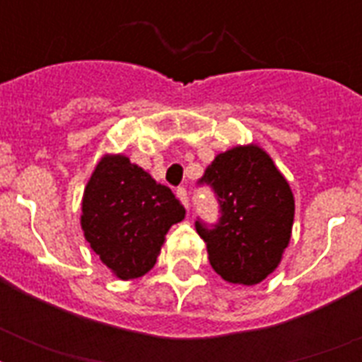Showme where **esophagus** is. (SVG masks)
<instances>
[{"instance_id":"1","label":"esophagus","mask_w":362,"mask_h":362,"mask_svg":"<svg viewBox=\"0 0 362 362\" xmlns=\"http://www.w3.org/2000/svg\"><path fill=\"white\" fill-rule=\"evenodd\" d=\"M176 197L180 199V203L184 204V206H186V209H187V204H189V201H187L186 187H178V189H176Z\"/></svg>"}]
</instances>
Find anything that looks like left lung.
Instances as JSON below:
<instances>
[{"label": "left lung", "mask_w": 362, "mask_h": 362, "mask_svg": "<svg viewBox=\"0 0 362 362\" xmlns=\"http://www.w3.org/2000/svg\"><path fill=\"white\" fill-rule=\"evenodd\" d=\"M201 184L214 189L221 218L212 229L195 221L212 269L229 284L255 286L289 246L295 197L272 158L257 144L218 153Z\"/></svg>", "instance_id": "obj_1"}]
</instances>
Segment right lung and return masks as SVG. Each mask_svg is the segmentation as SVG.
<instances>
[{"instance_id": "obj_1", "label": "right lung", "mask_w": 362, "mask_h": 362, "mask_svg": "<svg viewBox=\"0 0 362 362\" xmlns=\"http://www.w3.org/2000/svg\"><path fill=\"white\" fill-rule=\"evenodd\" d=\"M184 216L175 193L124 153H105L82 195L84 238L120 280L152 269L165 235Z\"/></svg>"}]
</instances>
